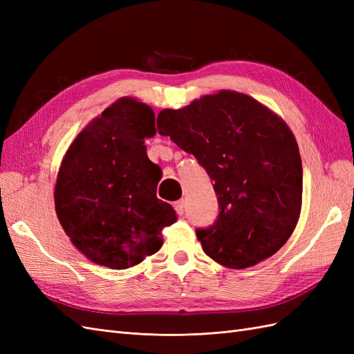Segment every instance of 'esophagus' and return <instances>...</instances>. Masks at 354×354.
Masks as SVG:
<instances>
[{"mask_svg": "<svg viewBox=\"0 0 354 354\" xmlns=\"http://www.w3.org/2000/svg\"><path fill=\"white\" fill-rule=\"evenodd\" d=\"M174 208H176L178 216H183V214H185V201H177L174 203Z\"/></svg>", "mask_w": 354, "mask_h": 354, "instance_id": "1", "label": "esophagus"}]
</instances>
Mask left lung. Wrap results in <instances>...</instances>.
Returning a JSON list of instances; mask_svg holds the SVG:
<instances>
[{
  "mask_svg": "<svg viewBox=\"0 0 354 354\" xmlns=\"http://www.w3.org/2000/svg\"><path fill=\"white\" fill-rule=\"evenodd\" d=\"M158 133L192 153L214 180L220 212L198 229L202 250L229 269L279 251L301 211L303 167L292 131L250 95L221 90L158 115Z\"/></svg>",
  "mask_w": 354,
  "mask_h": 354,
  "instance_id": "left-lung-1",
  "label": "left lung"
}]
</instances>
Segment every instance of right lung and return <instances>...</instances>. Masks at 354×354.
Returning a JSON list of instances; mask_svg holds the SVG:
<instances>
[{"label": "right lung", "instance_id": "obj_1", "mask_svg": "<svg viewBox=\"0 0 354 354\" xmlns=\"http://www.w3.org/2000/svg\"><path fill=\"white\" fill-rule=\"evenodd\" d=\"M155 113L122 97L84 128L59 168L55 205L71 242L99 266L122 270L162 246L173 207L156 198L162 171L147 158Z\"/></svg>", "mask_w": 354, "mask_h": 354}]
</instances>
